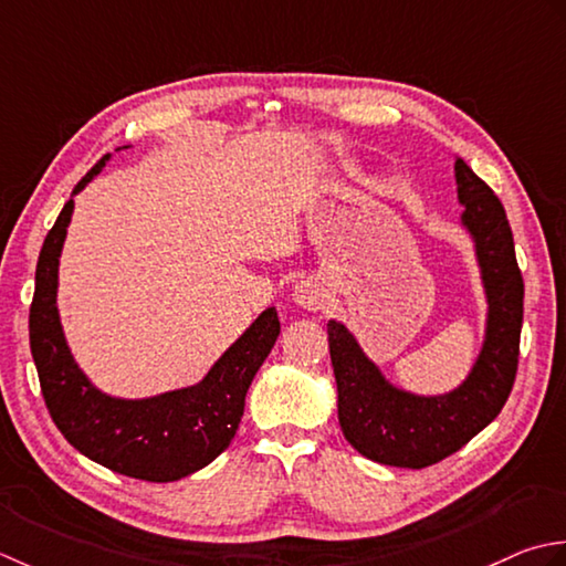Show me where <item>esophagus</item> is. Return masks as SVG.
Segmentation results:
<instances>
[{
	"instance_id": "34e87169",
	"label": "esophagus",
	"mask_w": 566,
	"mask_h": 566,
	"mask_svg": "<svg viewBox=\"0 0 566 566\" xmlns=\"http://www.w3.org/2000/svg\"><path fill=\"white\" fill-rule=\"evenodd\" d=\"M293 297H295V303L300 307L319 310L322 305H325V300H327V287H325V283H322L319 279H313V275H310V279L300 281L295 285Z\"/></svg>"
}]
</instances>
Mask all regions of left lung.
<instances>
[{"label": "left lung", "mask_w": 566, "mask_h": 566, "mask_svg": "<svg viewBox=\"0 0 566 566\" xmlns=\"http://www.w3.org/2000/svg\"><path fill=\"white\" fill-rule=\"evenodd\" d=\"M461 224L474 239L489 317L483 347L464 384L444 396H415L388 384L354 334L329 319L339 424L366 459L422 469L454 454L501 412L511 396L523 327V275L501 200L464 160H454Z\"/></svg>", "instance_id": "8db88e82"}]
</instances>
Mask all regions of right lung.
I'll list each match as a JSON object with an SVG mask.
<instances>
[{
  "label": "right lung",
  "instance_id": "obj_1",
  "mask_svg": "<svg viewBox=\"0 0 566 566\" xmlns=\"http://www.w3.org/2000/svg\"><path fill=\"white\" fill-rule=\"evenodd\" d=\"M107 160L109 154L99 158L73 195L83 190ZM73 207L71 198L45 234L29 313L31 354L45 408L80 454L117 474L156 483L190 476L234 440L247 390L281 334L279 313L275 307L263 310L200 384L136 400L102 394L67 347L55 303L57 263Z\"/></svg>",
  "mask_w": 566,
  "mask_h": 566
}]
</instances>
